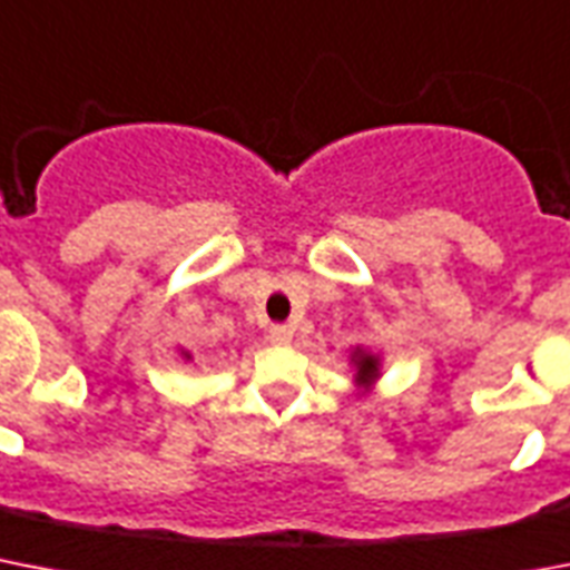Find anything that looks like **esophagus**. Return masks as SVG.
<instances>
[{"instance_id": "obj_1", "label": "esophagus", "mask_w": 570, "mask_h": 570, "mask_svg": "<svg viewBox=\"0 0 570 570\" xmlns=\"http://www.w3.org/2000/svg\"><path fill=\"white\" fill-rule=\"evenodd\" d=\"M291 335H294V332H291L288 326H271V330H267V338H271L273 344H288Z\"/></svg>"}]
</instances>
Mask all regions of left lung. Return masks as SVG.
Listing matches in <instances>:
<instances>
[{
	"label": "left lung",
	"instance_id": "1",
	"mask_svg": "<svg viewBox=\"0 0 570 570\" xmlns=\"http://www.w3.org/2000/svg\"><path fill=\"white\" fill-rule=\"evenodd\" d=\"M358 364V382H371L376 376V358L367 356V353H356Z\"/></svg>",
	"mask_w": 570,
	"mask_h": 570
}]
</instances>
